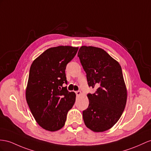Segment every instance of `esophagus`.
I'll use <instances>...</instances> for the list:
<instances>
[{"instance_id":"esophagus-1","label":"esophagus","mask_w":151,"mask_h":151,"mask_svg":"<svg viewBox=\"0 0 151 151\" xmlns=\"http://www.w3.org/2000/svg\"><path fill=\"white\" fill-rule=\"evenodd\" d=\"M76 94L77 96H80L81 94V91H76Z\"/></svg>"}]
</instances>
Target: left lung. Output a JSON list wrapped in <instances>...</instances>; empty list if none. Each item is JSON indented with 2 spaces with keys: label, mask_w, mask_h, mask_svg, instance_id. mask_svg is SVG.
<instances>
[{
  "label": "left lung",
  "mask_w": 151,
  "mask_h": 151,
  "mask_svg": "<svg viewBox=\"0 0 151 151\" xmlns=\"http://www.w3.org/2000/svg\"><path fill=\"white\" fill-rule=\"evenodd\" d=\"M78 57L88 86L97 88L87 94L89 105L83 111L84 123L94 132H103L117 123L126 106L127 89L121 66L105 50L94 46H81Z\"/></svg>",
  "instance_id": "1"
}]
</instances>
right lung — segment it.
I'll return each instance as SVG.
<instances>
[{
    "instance_id": "add662e5",
    "label": "right lung",
    "mask_w": 151,
    "mask_h": 151,
    "mask_svg": "<svg viewBox=\"0 0 151 151\" xmlns=\"http://www.w3.org/2000/svg\"><path fill=\"white\" fill-rule=\"evenodd\" d=\"M78 47L59 46L48 48L33 61L30 68L25 97L37 123L49 131L60 129L76 99L69 92L65 69Z\"/></svg>"
}]
</instances>
